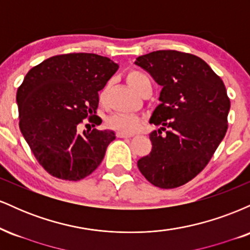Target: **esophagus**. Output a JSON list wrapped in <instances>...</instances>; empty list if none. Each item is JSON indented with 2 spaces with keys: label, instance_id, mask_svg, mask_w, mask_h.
I'll list each match as a JSON object with an SVG mask.
<instances>
[{
  "label": "esophagus",
  "instance_id": "esophagus-1",
  "mask_svg": "<svg viewBox=\"0 0 250 250\" xmlns=\"http://www.w3.org/2000/svg\"><path fill=\"white\" fill-rule=\"evenodd\" d=\"M116 136L120 137V139H128V137H131L130 134H125V133H121V131H117L116 133Z\"/></svg>",
  "mask_w": 250,
  "mask_h": 250
}]
</instances>
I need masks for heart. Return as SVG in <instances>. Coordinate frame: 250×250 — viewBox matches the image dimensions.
Masks as SVG:
<instances>
[{
    "mask_svg": "<svg viewBox=\"0 0 250 250\" xmlns=\"http://www.w3.org/2000/svg\"><path fill=\"white\" fill-rule=\"evenodd\" d=\"M127 82L128 84L130 85L134 90H136L137 93L141 91L143 85L146 83L150 82L147 75L141 73L139 70H130L127 74ZM108 93V85L103 87L99 94L100 102H104L105 97H107ZM142 125V120L137 116L133 115H121V114H117V115L111 116L110 119L108 120V125L111 129L117 131H121V133L125 134H131L135 133Z\"/></svg>",
    "mask_w": 250,
    "mask_h": 250,
    "instance_id": "b5f03b06",
    "label": "heart"
}]
</instances>
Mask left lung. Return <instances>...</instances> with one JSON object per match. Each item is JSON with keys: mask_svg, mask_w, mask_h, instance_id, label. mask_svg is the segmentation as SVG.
Segmentation results:
<instances>
[{"mask_svg": "<svg viewBox=\"0 0 250 250\" xmlns=\"http://www.w3.org/2000/svg\"><path fill=\"white\" fill-rule=\"evenodd\" d=\"M135 63L162 87L150 117L160 129L149 135L153 148L137 167L156 187H180L205 169L227 133L225 83L202 59L182 51H153Z\"/></svg>", "mask_w": 250, "mask_h": 250, "instance_id": "left-lung-1", "label": "left lung"}]
</instances>
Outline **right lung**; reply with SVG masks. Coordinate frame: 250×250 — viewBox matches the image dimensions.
Listing matches in <instances>:
<instances>
[{
	"label": "right lung",
	"mask_w": 250,
	"mask_h": 250,
	"mask_svg": "<svg viewBox=\"0 0 250 250\" xmlns=\"http://www.w3.org/2000/svg\"><path fill=\"white\" fill-rule=\"evenodd\" d=\"M117 69L108 57L71 53L49 57L25 75L16 94L19 125L51 176L79 181L102 162L115 133L93 129L80 134L77 125L96 119L99 91Z\"/></svg>",
	"instance_id": "right-lung-1"
}]
</instances>
